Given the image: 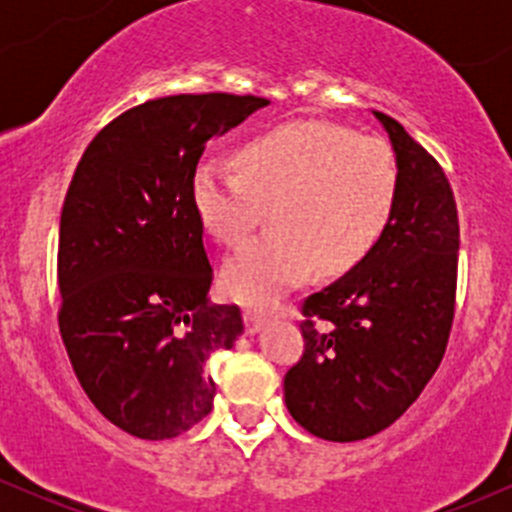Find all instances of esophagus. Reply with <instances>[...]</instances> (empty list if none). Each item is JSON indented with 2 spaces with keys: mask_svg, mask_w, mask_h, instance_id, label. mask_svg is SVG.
<instances>
[{
  "mask_svg": "<svg viewBox=\"0 0 512 512\" xmlns=\"http://www.w3.org/2000/svg\"><path fill=\"white\" fill-rule=\"evenodd\" d=\"M242 317H245V329H247V334H255V332H260L262 327H265V322H267V317L262 312H257V309H242Z\"/></svg>",
  "mask_w": 512,
  "mask_h": 512,
  "instance_id": "34e87169",
  "label": "esophagus"
}]
</instances>
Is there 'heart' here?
Instances as JSON below:
<instances>
[{
	"instance_id": "1",
	"label": "heart",
	"mask_w": 512,
	"mask_h": 512,
	"mask_svg": "<svg viewBox=\"0 0 512 512\" xmlns=\"http://www.w3.org/2000/svg\"><path fill=\"white\" fill-rule=\"evenodd\" d=\"M237 168L205 158L190 178L200 225L240 245L270 208L272 230L223 267V289L242 304H270L314 267L339 277L359 267L389 230L399 163L386 141L322 121H292L237 148Z\"/></svg>"
}]
</instances>
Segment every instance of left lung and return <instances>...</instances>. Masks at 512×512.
Here are the masks:
<instances>
[{
    "mask_svg": "<svg viewBox=\"0 0 512 512\" xmlns=\"http://www.w3.org/2000/svg\"><path fill=\"white\" fill-rule=\"evenodd\" d=\"M399 163L389 230L352 272L302 302L304 352L285 374L294 421L324 441L384 431L446 354L458 275V210L438 160L374 111Z\"/></svg>",
    "mask_w": 512,
    "mask_h": 512,
    "instance_id": "left-lung-1",
    "label": "left lung"
}]
</instances>
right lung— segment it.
<instances>
[{
  "instance_id": "right-lung-1",
  "label": "right lung",
  "mask_w": 512,
  "mask_h": 512,
  "mask_svg": "<svg viewBox=\"0 0 512 512\" xmlns=\"http://www.w3.org/2000/svg\"><path fill=\"white\" fill-rule=\"evenodd\" d=\"M267 98H153L96 133L59 225V332L91 404L146 441L213 409L205 361L242 334L237 304H210L213 265L190 200L205 143Z\"/></svg>"
}]
</instances>
